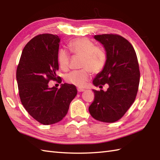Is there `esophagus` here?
<instances>
[{"label": "esophagus", "instance_id": "1", "mask_svg": "<svg viewBox=\"0 0 160 160\" xmlns=\"http://www.w3.org/2000/svg\"><path fill=\"white\" fill-rule=\"evenodd\" d=\"M77 90H78V92H83V91H85V89L81 88H78Z\"/></svg>", "mask_w": 160, "mask_h": 160}]
</instances>
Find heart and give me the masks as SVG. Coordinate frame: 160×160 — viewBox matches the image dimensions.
<instances>
[{
  "instance_id": "b5f03b06",
  "label": "heart",
  "mask_w": 160,
  "mask_h": 160,
  "mask_svg": "<svg viewBox=\"0 0 160 160\" xmlns=\"http://www.w3.org/2000/svg\"><path fill=\"white\" fill-rule=\"evenodd\" d=\"M68 48L70 53L81 57V70L72 71L66 76L67 82L74 86L83 87L91 79L92 72L98 73L105 67L107 54L103 48L97 47L86 38H79L72 41ZM69 54L66 50H61L57 60L61 69L67 70L69 66Z\"/></svg>"
}]
</instances>
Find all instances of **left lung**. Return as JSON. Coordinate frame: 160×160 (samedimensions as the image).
Segmentation results:
<instances>
[{
    "mask_svg": "<svg viewBox=\"0 0 160 160\" xmlns=\"http://www.w3.org/2000/svg\"><path fill=\"white\" fill-rule=\"evenodd\" d=\"M107 54L105 67L97 74L93 84L100 88L108 84L107 91L92 90L94 102L89 112L98 121L113 123L124 115L138 93L140 72L132 45L117 34L94 35Z\"/></svg>",
    "mask_w": 160,
    "mask_h": 160,
    "instance_id": "obj_1",
    "label": "left lung"
}]
</instances>
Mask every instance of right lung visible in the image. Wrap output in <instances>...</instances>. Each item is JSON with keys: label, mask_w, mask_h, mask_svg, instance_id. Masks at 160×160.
<instances>
[{"label": "right lung", "mask_w": 160, "mask_h": 160, "mask_svg": "<svg viewBox=\"0 0 160 160\" xmlns=\"http://www.w3.org/2000/svg\"><path fill=\"white\" fill-rule=\"evenodd\" d=\"M59 37L39 34L25 45L16 70L19 96L28 112L39 123L50 125L63 119L75 97V86L65 83L60 88H50V80L61 83L57 77Z\"/></svg>", "instance_id": "add662e5"}]
</instances>
